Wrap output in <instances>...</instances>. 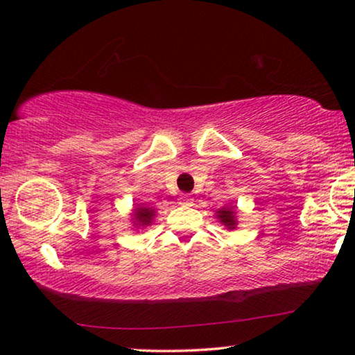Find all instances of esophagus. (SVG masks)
<instances>
[{
	"label": "esophagus",
	"mask_w": 355,
	"mask_h": 355,
	"mask_svg": "<svg viewBox=\"0 0 355 355\" xmlns=\"http://www.w3.org/2000/svg\"><path fill=\"white\" fill-rule=\"evenodd\" d=\"M179 203H181V205H192L193 198L192 196H189V193H182V196L179 197Z\"/></svg>",
	"instance_id": "obj_1"
}]
</instances>
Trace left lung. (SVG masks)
Instances as JSON below:
<instances>
[{
  "mask_svg": "<svg viewBox=\"0 0 355 355\" xmlns=\"http://www.w3.org/2000/svg\"><path fill=\"white\" fill-rule=\"evenodd\" d=\"M216 218L220 220V223H223L227 230H234L237 221H236V211L232 210L230 207H223L220 210L216 211Z\"/></svg>",
  "mask_w": 355,
  "mask_h": 355,
  "instance_id": "8db88e82",
  "label": "left lung"
}]
</instances>
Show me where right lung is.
<instances>
[{
	"label": "right lung",
	"instance_id": "obj_1",
	"mask_svg": "<svg viewBox=\"0 0 355 355\" xmlns=\"http://www.w3.org/2000/svg\"><path fill=\"white\" fill-rule=\"evenodd\" d=\"M153 218H155V210H153V208L145 207V205H142V203H140V205H137V208H134V211H132L134 225L137 226V227H140V226L145 227V226L152 225Z\"/></svg>",
	"mask_w": 355,
	"mask_h": 355
}]
</instances>
